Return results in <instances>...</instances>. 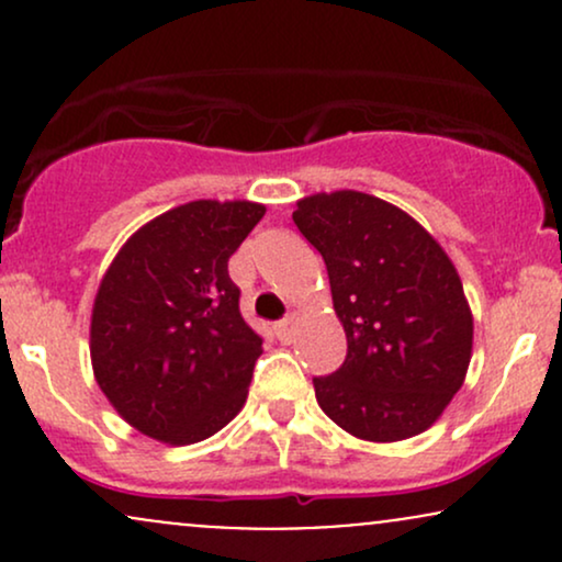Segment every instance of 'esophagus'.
<instances>
[{"instance_id":"esophagus-1","label":"esophagus","mask_w":562,"mask_h":562,"mask_svg":"<svg viewBox=\"0 0 562 562\" xmlns=\"http://www.w3.org/2000/svg\"><path fill=\"white\" fill-rule=\"evenodd\" d=\"M295 325H299V317H285V319H280V322H277V325H274V335L282 340V344H290V340H293Z\"/></svg>"}]
</instances>
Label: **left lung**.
<instances>
[{"label":"left lung","instance_id":"obj_1","mask_svg":"<svg viewBox=\"0 0 562 562\" xmlns=\"http://www.w3.org/2000/svg\"><path fill=\"white\" fill-rule=\"evenodd\" d=\"M295 227L325 259L348 353L314 378L327 417L362 441L428 430L462 389L473 312L454 263L398 205L357 190L301 198Z\"/></svg>","mask_w":562,"mask_h":562}]
</instances>
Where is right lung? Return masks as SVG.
<instances>
[{"instance_id": "obj_1", "label": "right lung", "mask_w": 562, "mask_h": 562, "mask_svg": "<svg viewBox=\"0 0 562 562\" xmlns=\"http://www.w3.org/2000/svg\"><path fill=\"white\" fill-rule=\"evenodd\" d=\"M263 214L254 200H190L142 224L102 274L89 357L139 434L187 447L243 409L263 348L227 261Z\"/></svg>"}]
</instances>
